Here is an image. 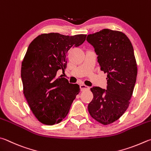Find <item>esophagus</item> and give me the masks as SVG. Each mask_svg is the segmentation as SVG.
<instances>
[{"label": "esophagus", "mask_w": 151, "mask_h": 151, "mask_svg": "<svg viewBox=\"0 0 151 151\" xmlns=\"http://www.w3.org/2000/svg\"><path fill=\"white\" fill-rule=\"evenodd\" d=\"M80 88H81L82 91H83V90H87L90 89V88L88 86H86V85H85V84H83L80 85Z\"/></svg>", "instance_id": "34e87169"}]
</instances>
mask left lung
I'll use <instances>...</instances> for the list:
<instances>
[{"label": "left lung", "instance_id": "1", "mask_svg": "<svg viewBox=\"0 0 151 151\" xmlns=\"http://www.w3.org/2000/svg\"><path fill=\"white\" fill-rule=\"evenodd\" d=\"M94 48L100 69L107 73V88H90L93 99L88 106L92 118L103 125L116 122L127 110L137 75L131 42L122 32L104 29L88 35Z\"/></svg>", "mask_w": 151, "mask_h": 151}]
</instances>
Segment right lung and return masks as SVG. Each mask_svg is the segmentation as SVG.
<instances>
[{
	"mask_svg": "<svg viewBox=\"0 0 151 151\" xmlns=\"http://www.w3.org/2000/svg\"><path fill=\"white\" fill-rule=\"evenodd\" d=\"M86 37L84 34H43L29 45L22 63L23 92L30 109L43 124L61 122L80 92L78 84L57 78V72H65L68 51L83 44Z\"/></svg>",
	"mask_w": 151,
	"mask_h": 151,
	"instance_id": "1",
	"label": "right lung"
}]
</instances>
